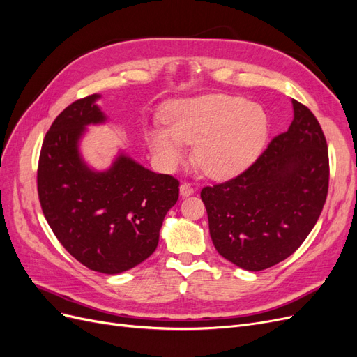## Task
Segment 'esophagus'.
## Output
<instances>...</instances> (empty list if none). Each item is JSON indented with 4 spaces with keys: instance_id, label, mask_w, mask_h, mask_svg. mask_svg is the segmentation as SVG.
Returning a JSON list of instances; mask_svg holds the SVG:
<instances>
[{
    "instance_id": "1",
    "label": "esophagus",
    "mask_w": 357,
    "mask_h": 357,
    "mask_svg": "<svg viewBox=\"0 0 357 357\" xmlns=\"http://www.w3.org/2000/svg\"><path fill=\"white\" fill-rule=\"evenodd\" d=\"M193 193V188H192V185H189V183H181L180 185V195L181 197H190Z\"/></svg>"
}]
</instances>
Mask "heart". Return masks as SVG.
Segmentation results:
<instances>
[{"mask_svg":"<svg viewBox=\"0 0 357 357\" xmlns=\"http://www.w3.org/2000/svg\"><path fill=\"white\" fill-rule=\"evenodd\" d=\"M167 125L149 129L147 142L162 162L177 167L186 146L195 144L197 165L211 177L244 169L261 152L269 119L259 104L241 96L208 93L169 105Z\"/></svg>","mask_w":357,"mask_h":357,"instance_id":"heart-1","label":"heart"}]
</instances>
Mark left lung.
Listing matches in <instances>:
<instances>
[{"instance_id":"obj_1","label":"left lung","mask_w":357,"mask_h":357,"mask_svg":"<svg viewBox=\"0 0 357 357\" xmlns=\"http://www.w3.org/2000/svg\"><path fill=\"white\" fill-rule=\"evenodd\" d=\"M295 117L253 164L223 183L205 186L213 244L247 271H262L294 255L326 202L329 153L308 107L291 100Z\"/></svg>"}]
</instances>
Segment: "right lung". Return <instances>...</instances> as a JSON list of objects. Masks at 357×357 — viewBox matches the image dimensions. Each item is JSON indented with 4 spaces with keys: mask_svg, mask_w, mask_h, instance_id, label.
Masks as SVG:
<instances>
[{
    "mask_svg": "<svg viewBox=\"0 0 357 357\" xmlns=\"http://www.w3.org/2000/svg\"><path fill=\"white\" fill-rule=\"evenodd\" d=\"M100 95L74 101L43 139L37 189L43 214L63 248L92 271L119 274L152 255L180 181L121 155L109 171L89 169L77 142L84 126L105 121Z\"/></svg>",
    "mask_w": 357,
    "mask_h": 357,
    "instance_id": "right-lung-1",
    "label": "right lung"
}]
</instances>
